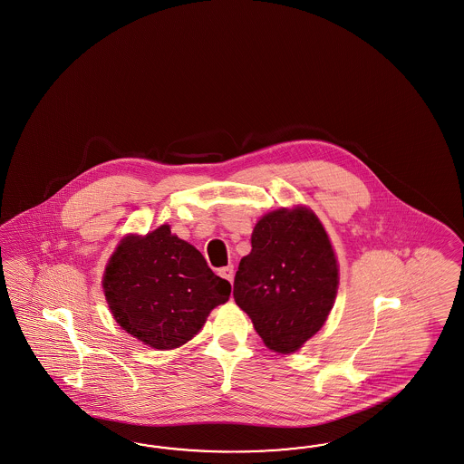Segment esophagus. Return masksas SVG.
Instances as JSON below:
<instances>
[{
  "label": "esophagus",
  "mask_w": 464,
  "mask_h": 464,
  "mask_svg": "<svg viewBox=\"0 0 464 464\" xmlns=\"http://www.w3.org/2000/svg\"><path fill=\"white\" fill-rule=\"evenodd\" d=\"M218 274H220V277L227 279V281H228L230 284H232V281H234V266H232V265H228V266H223V268L218 270Z\"/></svg>",
  "instance_id": "esophagus-1"
}]
</instances>
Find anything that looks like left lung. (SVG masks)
Here are the masks:
<instances>
[{
  "mask_svg": "<svg viewBox=\"0 0 464 464\" xmlns=\"http://www.w3.org/2000/svg\"><path fill=\"white\" fill-rule=\"evenodd\" d=\"M340 285V265L323 222L308 206L265 213L251 253L234 279V300L266 348L289 355L327 321Z\"/></svg>",
  "mask_w": 464,
  "mask_h": 464,
  "instance_id": "8db88e82",
  "label": "left lung"
}]
</instances>
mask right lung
Instances as JSON below:
<instances>
[{"mask_svg":"<svg viewBox=\"0 0 464 464\" xmlns=\"http://www.w3.org/2000/svg\"><path fill=\"white\" fill-rule=\"evenodd\" d=\"M102 289L114 321L154 350L190 342L230 296L228 281L166 223L145 236L122 237L107 260Z\"/></svg>","mask_w":464,"mask_h":464,"instance_id":"1","label":"right lung"}]
</instances>
